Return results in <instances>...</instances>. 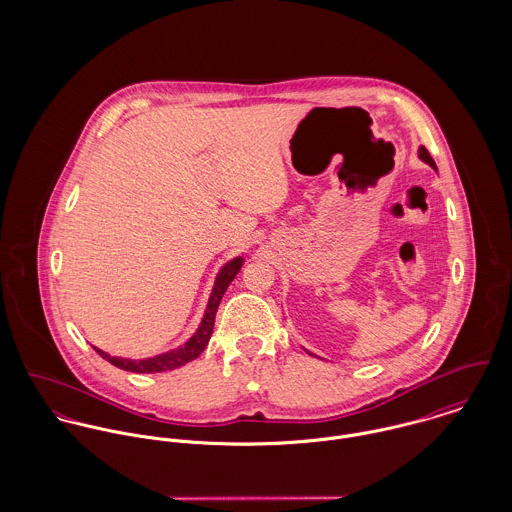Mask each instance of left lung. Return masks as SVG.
I'll list each match as a JSON object with an SVG mask.
<instances>
[{
	"label": "left lung",
	"instance_id": "left-lung-1",
	"mask_svg": "<svg viewBox=\"0 0 512 512\" xmlns=\"http://www.w3.org/2000/svg\"><path fill=\"white\" fill-rule=\"evenodd\" d=\"M418 157H420L422 161H426L432 169H436V171H438V165H436V161L432 159V155H430V151H428L426 147L420 146V149H418Z\"/></svg>",
	"mask_w": 512,
	"mask_h": 512
}]
</instances>
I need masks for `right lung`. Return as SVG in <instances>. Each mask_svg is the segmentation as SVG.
I'll return each instance as SVG.
<instances>
[{
	"mask_svg": "<svg viewBox=\"0 0 512 512\" xmlns=\"http://www.w3.org/2000/svg\"><path fill=\"white\" fill-rule=\"evenodd\" d=\"M244 260L238 256V258H232L230 262H226L222 268H220L219 274H217V280H215V286H213V293L209 297V303H207V309H205V317L197 329V333L179 349H173L169 353H163V355H155V357H149V359H142V361H132V359H122V357H110L108 353L100 351L94 347V351L106 359L108 363H112L122 370H130V372H165V370H173V368H179V366L187 365L191 361H195L207 347L211 335H213V327H215V315H217V309H219L220 299L226 292V288L230 286V282L236 278V274L240 272Z\"/></svg>",
	"mask_w": 512,
	"mask_h": 512,
	"instance_id": "1",
	"label": "right lung"
}]
</instances>
